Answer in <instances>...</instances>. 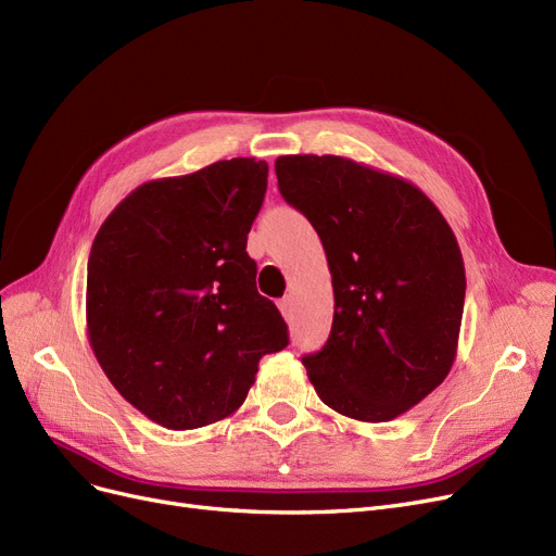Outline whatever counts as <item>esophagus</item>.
<instances>
[{
  "instance_id": "34e87169",
  "label": "esophagus",
  "mask_w": 556,
  "mask_h": 556,
  "mask_svg": "<svg viewBox=\"0 0 556 556\" xmlns=\"http://www.w3.org/2000/svg\"><path fill=\"white\" fill-rule=\"evenodd\" d=\"M279 312L283 314L286 320H291L293 318V300L291 298H281L279 300Z\"/></svg>"
}]
</instances>
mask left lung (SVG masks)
I'll return each mask as SVG.
<instances>
[{"instance_id":"left-lung-1","label":"left lung","mask_w":556,"mask_h":556,"mask_svg":"<svg viewBox=\"0 0 556 556\" xmlns=\"http://www.w3.org/2000/svg\"><path fill=\"white\" fill-rule=\"evenodd\" d=\"M279 192L320 236L334 289L332 332L304 357L334 413L405 415L456 362L465 263L448 222L415 182L341 155H281Z\"/></svg>"}]
</instances>
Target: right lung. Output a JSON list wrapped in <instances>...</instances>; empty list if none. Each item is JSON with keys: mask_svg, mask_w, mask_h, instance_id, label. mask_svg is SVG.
I'll use <instances>...</instances> for the list:
<instances>
[{"mask_svg": "<svg viewBox=\"0 0 556 556\" xmlns=\"http://www.w3.org/2000/svg\"><path fill=\"white\" fill-rule=\"evenodd\" d=\"M265 188L267 162L219 160L139 185L98 229L89 343L116 392L164 428L231 417L261 357L289 345L247 254Z\"/></svg>", "mask_w": 556, "mask_h": 556, "instance_id": "right-lung-1", "label": "right lung"}]
</instances>
